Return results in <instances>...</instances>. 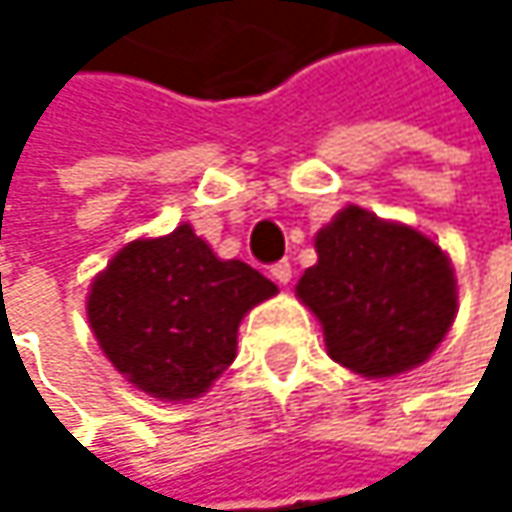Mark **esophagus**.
Wrapping results in <instances>:
<instances>
[{
    "mask_svg": "<svg viewBox=\"0 0 512 512\" xmlns=\"http://www.w3.org/2000/svg\"><path fill=\"white\" fill-rule=\"evenodd\" d=\"M269 275H272L278 284H287V281L293 278V269H290V263H287V260H278V263H272V266H269Z\"/></svg>",
    "mask_w": 512,
    "mask_h": 512,
    "instance_id": "esophagus-1",
    "label": "esophagus"
}]
</instances>
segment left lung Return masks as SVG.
Here are the masks:
<instances>
[{
    "mask_svg": "<svg viewBox=\"0 0 512 512\" xmlns=\"http://www.w3.org/2000/svg\"><path fill=\"white\" fill-rule=\"evenodd\" d=\"M317 263L296 296L323 326L326 350L367 379L418 367L457 317L448 255L421 231L344 207L314 240Z\"/></svg>",
    "mask_w": 512,
    "mask_h": 512,
    "instance_id": "left-lung-1",
    "label": "left lung"
}]
</instances>
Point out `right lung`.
<instances>
[{"label":"right lung","mask_w":512,"mask_h":512,"mask_svg":"<svg viewBox=\"0 0 512 512\" xmlns=\"http://www.w3.org/2000/svg\"><path fill=\"white\" fill-rule=\"evenodd\" d=\"M278 287L243 260H222L177 225L133 240L91 281L88 323L106 358L159 400H195L237 358L240 320Z\"/></svg>","instance_id":"right-lung-1"}]
</instances>
